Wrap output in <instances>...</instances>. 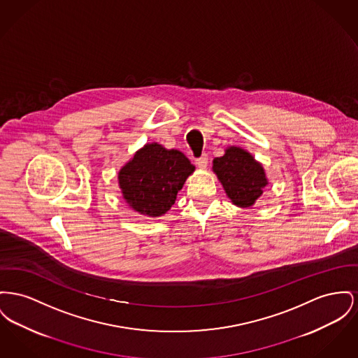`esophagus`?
<instances>
[{"label":"esophagus","instance_id":"esophagus-1","mask_svg":"<svg viewBox=\"0 0 358 358\" xmlns=\"http://www.w3.org/2000/svg\"><path fill=\"white\" fill-rule=\"evenodd\" d=\"M196 165L200 169H206L208 166V155L203 154L201 157L196 158Z\"/></svg>","mask_w":358,"mask_h":358}]
</instances>
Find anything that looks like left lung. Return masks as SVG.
Segmentation results:
<instances>
[{"label":"left lung","instance_id":"8db88e82","mask_svg":"<svg viewBox=\"0 0 358 358\" xmlns=\"http://www.w3.org/2000/svg\"><path fill=\"white\" fill-rule=\"evenodd\" d=\"M212 170L222 182L232 204L248 208L268 185L265 170L250 152L241 148H226L223 157L213 159Z\"/></svg>","mask_w":358,"mask_h":358}]
</instances>
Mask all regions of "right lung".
Returning a JSON list of instances; mask_svg holds the SVG:
<instances>
[{
  "mask_svg": "<svg viewBox=\"0 0 358 358\" xmlns=\"http://www.w3.org/2000/svg\"><path fill=\"white\" fill-rule=\"evenodd\" d=\"M193 171L194 166L181 151L148 143L120 169L117 178L127 204L157 217L170 210Z\"/></svg>",
  "mask_w": 358,
  "mask_h": 358,
  "instance_id": "add662e5",
  "label": "right lung"
}]
</instances>
